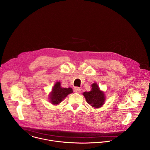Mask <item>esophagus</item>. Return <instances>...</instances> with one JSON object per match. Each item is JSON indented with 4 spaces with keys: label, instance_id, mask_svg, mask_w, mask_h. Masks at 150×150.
I'll use <instances>...</instances> for the list:
<instances>
[{
    "label": "esophagus",
    "instance_id": "obj_1",
    "mask_svg": "<svg viewBox=\"0 0 150 150\" xmlns=\"http://www.w3.org/2000/svg\"><path fill=\"white\" fill-rule=\"evenodd\" d=\"M73 90H74V92H76V93H80L81 91V89L79 87H77V86L74 87Z\"/></svg>",
    "mask_w": 150,
    "mask_h": 150
}]
</instances>
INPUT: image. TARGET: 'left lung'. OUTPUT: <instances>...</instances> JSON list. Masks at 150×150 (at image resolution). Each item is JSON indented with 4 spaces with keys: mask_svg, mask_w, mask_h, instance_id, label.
<instances>
[{
    "mask_svg": "<svg viewBox=\"0 0 150 150\" xmlns=\"http://www.w3.org/2000/svg\"><path fill=\"white\" fill-rule=\"evenodd\" d=\"M91 86L92 89L91 91L83 93L86 102L94 108L102 107L106 99L105 93L100 91L99 86L96 83L92 84Z\"/></svg>",
    "mask_w": 150,
    "mask_h": 150,
    "instance_id": "obj_1",
    "label": "left lung"
}]
</instances>
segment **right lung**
<instances>
[{"label":"right lung","instance_id":"1","mask_svg":"<svg viewBox=\"0 0 150 150\" xmlns=\"http://www.w3.org/2000/svg\"><path fill=\"white\" fill-rule=\"evenodd\" d=\"M71 93H73L71 88H62L61 83L57 82L52 89V92L50 93V102L52 105H58L69 94Z\"/></svg>","mask_w":150,"mask_h":150}]
</instances>
